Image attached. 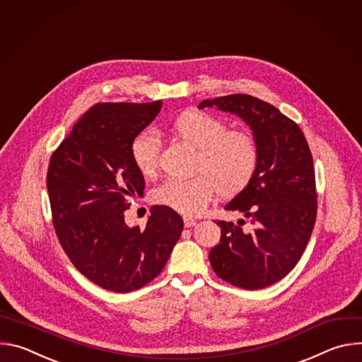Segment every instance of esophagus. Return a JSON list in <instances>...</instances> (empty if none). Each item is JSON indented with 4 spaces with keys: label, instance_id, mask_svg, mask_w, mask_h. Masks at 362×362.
I'll return each mask as SVG.
<instances>
[{
    "label": "esophagus",
    "instance_id": "obj_1",
    "mask_svg": "<svg viewBox=\"0 0 362 362\" xmlns=\"http://www.w3.org/2000/svg\"><path fill=\"white\" fill-rule=\"evenodd\" d=\"M183 222H185V228H192V226L196 225V221L193 218H189V216H186L183 219Z\"/></svg>",
    "mask_w": 362,
    "mask_h": 362
}]
</instances>
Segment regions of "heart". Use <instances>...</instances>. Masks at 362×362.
I'll use <instances>...</instances> for the list:
<instances>
[{
	"mask_svg": "<svg viewBox=\"0 0 362 362\" xmlns=\"http://www.w3.org/2000/svg\"><path fill=\"white\" fill-rule=\"evenodd\" d=\"M170 132L197 150L194 169L203 173L189 180L170 179L153 190V200L183 215L202 212L214 199L240 193L253 179L259 163V147L245 130H228V124L209 113L189 110L169 126ZM160 143L156 134L143 132L132 141V159L143 176L158 168Z\"/></svg>",
	"mask_w": 362,
	"mask_h": 362,
	"instance_id": "heart-1",
	"label": "heart"
}]
</instances>
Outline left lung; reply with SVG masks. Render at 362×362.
I'll return each mask as SVG.
<instances>
[{
  "mask_svg": "<svg viewBox=\"0 0 362 362\" xmlns=\"http://www.w3.org/2000/svg\"><path fill=\"white\" fill-rule=\"evenodd\" d=\"M199 109L216 107L240 117L252 130L259 163L250 183L226 206L250 225L219 221L221 242L209 261L219 278L262 289L286 276L298 264L317 219L315 170L299 126L269 103L249 94L203 100Z\"/></svg>",
  "mask_w": 362,
  "mask_h": 362,
  "instance_id": "obj_1",
  "label": "left lung"
}]
</instances>
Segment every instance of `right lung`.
<instances>
[{
	"label": "right lung",
	"mask_w": 362,
	"mask_h": 362,
	"mask_svg": "<svg viewBox=\"0 0 362 362\" xmlns=\"http://www.w3.org/2000/svg\"><path fill=\"white\" fill-rule=\"evenodd\" d=\"M162 109L153 103H98L53 153L47 190L57 238L73 265L103 289L126 293L156 278L183 230L172 208L154 204L143 229L129 226L127 197L144 177L132 141Z\"/></svg>",
	"instance_id": "add662e5"
}]
</instances>
